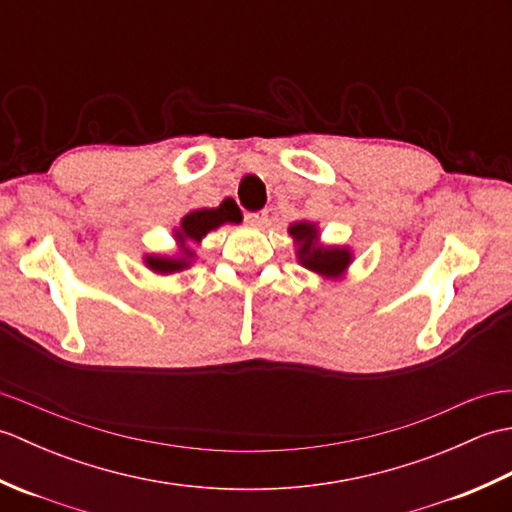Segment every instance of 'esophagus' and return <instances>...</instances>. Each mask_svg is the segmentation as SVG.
<instances>
[{"instance_id": "34e87169", "label": "esophagus", "mask_w": 512, "mask_h": 512, "mask_svg": "<svg viewBox=\"0 0 512 512\" xmlns=\"http://www.w3.org/2000/svg\"><path fill=\"white\" fill-rule=\"evenodd\" d=\"M244 220H246V224H250V226L262 228V226H266V222H268V211H248V213H244Z\"/></svg>"}]
</instances>
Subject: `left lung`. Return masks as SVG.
<instances>
[{"instance_id": "obj_1", "label": "left lung", "mask_w": 512, "mask_h": 512, "mask_svg": "<svg viewBox=\"0 0 512 512\" xmlns=\"http://www.w3.org/2000/svg\"><path fill=\"white\" fill-rule=\"evenodd\" d=\"M290 235L297 239V255L299 262L308 270H314L323 277H339L347 264L352 262V253L347 248L339 246H319L317 244V226L310 222H297L292 224Z\"/></svg>"}]
</instances>
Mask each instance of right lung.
<instances>
[{
	"label": "right lung",
	"instance_id": "1",
	"mask_svg": "<svg viewBox=\"0 0 512 512\" xmlns=\"http://www.w3.org/2000/svg\"><path fill=\"white\" fill-rule=\"evenodd\" d=\"M226 222L237 224L242 222V213H239L237 204L233 200H224L217 209H198L191 211L189 215L182 217L180 228L176 231V237L182 244V257H158V255H149L145 262L147 266L154 270V273L160 275H169L176 273V270L187 268L191 264L193 250L187 248V242H200V239L213 231V228L222 226Z\"/></svg>",
	"mask_w": 512,
	"mask_h": 512
}]
</instances>
